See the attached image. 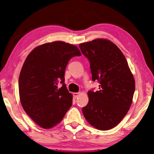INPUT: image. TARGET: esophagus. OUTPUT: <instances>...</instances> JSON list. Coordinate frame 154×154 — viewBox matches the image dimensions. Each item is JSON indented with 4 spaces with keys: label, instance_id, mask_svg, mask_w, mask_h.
Returning a JSON list of instances; mask_svg holds the SVG:
<instances>
[{
    "label": "esophagus",
    "instance_id": "34e87169",
    "mask_svg": "<svg viewBox=\"0 0 154 154\" xmlns=\"http://www.w3.org/2000/svg\"><path fill=\"white\" fill-rule=\"evenodd\" d=\"M81 94V92H75L73 93V96L75 98H77Z\"/></svg>",
    "mask_w": 154,
    "mask_h": 154
}]
</instances>
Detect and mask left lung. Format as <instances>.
Here are the masks:
<instances>
[{"instance_id":"8db88e82","label":"left lung","mask_w":154,"mask_h":154,"mask_svg":"<svg viewBox=\"0 0 154 154\" xmlns=\"http://www.w3.org/2000/svg\"><path fill=\"white\" fill-rule=\"evenodd\" d=\"M90 64L93 82L99 90L88 93L89 102L82 108L86 120L96 128L107 130L116 126L130 109L135 82L126 58L111 41L98 38L79 44Z\"/></svg>"}]
</instances>
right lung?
Segmentation results:
<instances>
[{
	"instance_id": "1",
	"label": "right lung",
	"mask_w": 154,
	"mask_h": 154,
	"mask_svg": "<svg viewBox=\"0 0 154 154\" xmlns=\"http://www.w3.org/2000/svg\"><path fill=\"white\" fill-rule=\"evenodd\" d=\"M81 55L76 46L63 41L43 44L28 54L19 77L20 98L26 113L39 126H55L71 106L64 72L70 60Z\"/></svg>"
}]
</instances>
